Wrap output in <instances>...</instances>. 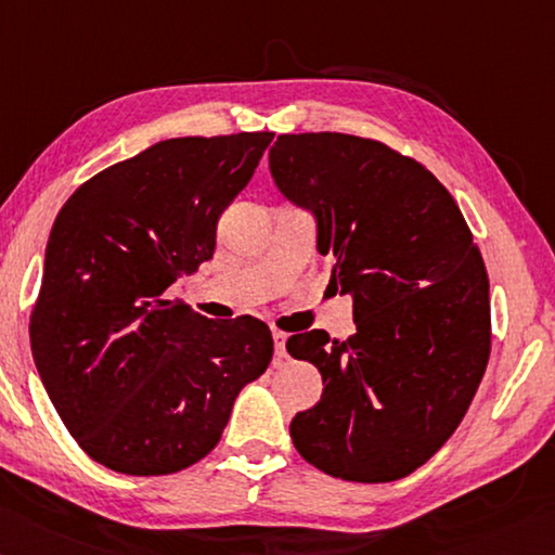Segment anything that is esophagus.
<instances>
[{"label": "esophagus", "instance_id": "1", "mask_svg": "<svg viewBox=\"0 0 555 555\" xmlns=\"http://www.w3.org/2000/svg\"><path fill=\"white\" fill-rule=\"evenodd\" d=\"M272 341H275V353L278 358H285V344H287V334L285 332H272Z\"/></svg>", "mask_w": 555, "mask_h": 555}]
</instances>
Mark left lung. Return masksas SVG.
<instances>
[{"label": "left lung", "instance_id": "left-lung-1", "mask_svg": "<svg viewBox=\"0 0 555 555\" xmlns=\"http://www.w3.org/2000/svg\"><path fill=\"white\" fill-rule=\"evenodd\" d=\"M270 172L317 217V248L353 297L356 334L287 338L324 392L289 434L314 468L392 482L459 429L492 348L490 280L451 192L410 155L351 133H283Z\"/></svg>", "mask_w": 555, "mask_h": 555}]
</instances>
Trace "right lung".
<instances>
[{"instance_id": "add662e5", "label": "right lung", "mask_w": 555, "mask_h": 555, "mask_svg": "<svg viewBox=\"0 0 555 555\" xmlns=\"http://www.w3.org/2000/svg\"><path fill=\"white\" fill-rule=\"evenodd\" d=\"M272 135L160 141L96 172L57 211L28 336L57 416L104 468H190L270 365L260 319L217 322L165 293L211 258L221 211Z\"/></svg>"}]
</instances>
